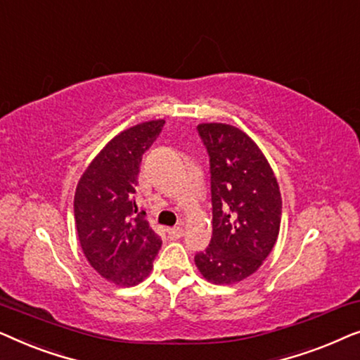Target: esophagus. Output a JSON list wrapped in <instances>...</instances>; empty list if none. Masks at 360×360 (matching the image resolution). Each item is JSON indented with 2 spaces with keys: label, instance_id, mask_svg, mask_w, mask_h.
Masks as SVG:
<instances>
[{
  "label": "esophagus",
  "instance_id": "34e87169",
  "mask_svg": "<svg viewBox=\"0 0 360 360\" xmlns=\"http://www.w3.org/2000/svg\"><path fill=\"white\" fill-rule=\"evenodd\" d=\"M167 234H169V238L172 239H180L181 236H184V228H181V226H175V228L167 229Z\"/></svg>",
  "mask_w": 360,
  "mask_h": 360
}]
</instances>
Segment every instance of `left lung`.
Returning a JSON list of instances; mask_svg holds the SVG:
<instances>
[{
  "label": "left lung",
  "mask_w": 360,
  "mask_h": 360,
  "mask_svg": "<svg viewBox=\"0 0 360 360\" xmlns=\"http://www.w3.org/2000/svg\"><path fill=\"white\" fill-rule=\"evenodd\" d=\"M210 155L213 236L195 255L200 274L214 285H233L252 275L277 243L282 196L259 146L238 127L198 124Z\"/></svg>",
  "instance_id": "1"
}]
</instances>
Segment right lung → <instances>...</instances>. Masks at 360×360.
I'll use <instances>...</instances> for the list:
<instances>
[{"mask_svg":"<svg viewBox=\"0 0 360 360\" xmlns=\"http://www.w3.org/2000/svg\"><path fill=\"white\" fill-rule=\"evenodd\" d=\"M164 120L120 132L103 147L77 185L73 213L82 250L93 269L117 287H134L154 267L162 240L134 200L142 155Z\"/></svg>","mask_w":360,"mask_h":360,"instance_id":"add662e5","label":"right lung"}]
</instances>
